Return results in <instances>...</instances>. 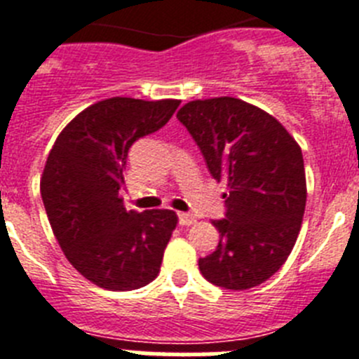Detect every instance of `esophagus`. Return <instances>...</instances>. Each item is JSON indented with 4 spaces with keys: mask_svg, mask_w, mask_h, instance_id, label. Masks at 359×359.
Returning <instances> with one entry per match:
<instances>
[{
    "mask_svg": "<svg viewBox=\"0 0 359 359\" xmlns=\"http://www.w3.org/2000/svg\"><path fill=\"white\" fill-rule=\"evenodd\" d=\"M177 223L182 224V226H190V224L196 223V217L192 214H189V212H180L177 214Z\"/></svg>",
    "mask_w": 359,
    "mask_h": 359,
    "instance_id": "34e87169",
    "label": "esophagus"
}]
</instances>
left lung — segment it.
I'll return each instance as SVG.
<instances>
[{"label":"left lung","mask_w":359,"mask_h":359,"mask_svg":"<svg viewBox=\"0 0 359 359\" xmlns=\"http://www.w3.org/2000/svg\"><path fill=\"white\" fill-rule=\"evenodd\" d=\"M177 120L194 138L212 177L224 180V219L215 252L199 259L214 286L250 290L286 262L306 210V170L293 136L266 111L233 97L192 100Z\"/></svg>","instance_id":"8db88e82"}]
</instances>
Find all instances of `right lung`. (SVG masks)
Here are the masks:
<instances>
[{
  "instance_id": "add662e5",
  "label": "right lung",
  "mask_w": 359,
  "mask_h": 359,
  "mask_svg": "<svg viewBox=\"0 0 359 359\" xmlns=\"http://www.w3.org/2000/svg\"><path fill=\"white\" fill-rule=\"evenodd\" d=\"M180 100L113 97L86 107L57 136L41 177L53 236L82 277L111 291L160 273L174 210H126L120 190L131 145L169 122Z\"/></svg>"
}]
</instances>
